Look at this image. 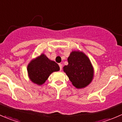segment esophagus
I'll return each instance as SVG.
<instances>
[{
  "instance_id": "34e87169",
  "label": "esophagus",
  "mask_w": 122,
  "mask_h": 122,
  "mask_svg": "<svg viewBox=\"0 0 122 122\" xmlns=\"http://www.w3.org/2000/svg\"><path fill=\"white\" fill-rule=\"evenodd\" d=\"M59 66H60V70H62V64H59Z\"/></svg>"
}]
</instances>
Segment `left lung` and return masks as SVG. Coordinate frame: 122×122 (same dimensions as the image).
Instances as JSON below:
<instances>
[{"label":"left lung","mask_w":122,"mask_h":122,"mask_svg":"<svg viewBox=\"0 0 122 122\" xmlns=\"http://www.w3.org/2000/svg\"><path fill=\"white\" fill-rule=\"evenodd\" d=\"M68 64L64 67V71L77 88L86 87L92 81L93 69L88 58L84 53L72 51L68 58Z\"/></svg>","instance_id":"8db88e82"}]
</instances>
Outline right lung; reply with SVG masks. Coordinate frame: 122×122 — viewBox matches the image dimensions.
I'll return each instance as SVG.
<instances>
[{
	"label": "right lung",
	"instance_id": "obj_1",
	"mask_svg": "<svg viewBox=\"0 0 122 122\" xmlns=\"http://www.w3.org/2000/svg\"><path fill=\"white\" fill-rule=\"evenodd\" d=\"M27 70L32 81L41 85L52 72L59 71L60 67L55 61H51L44 54H41L29 64Z\"/></svg>",
	"mask_w": 122,
	"mask_h": 122
}]
</instances>
